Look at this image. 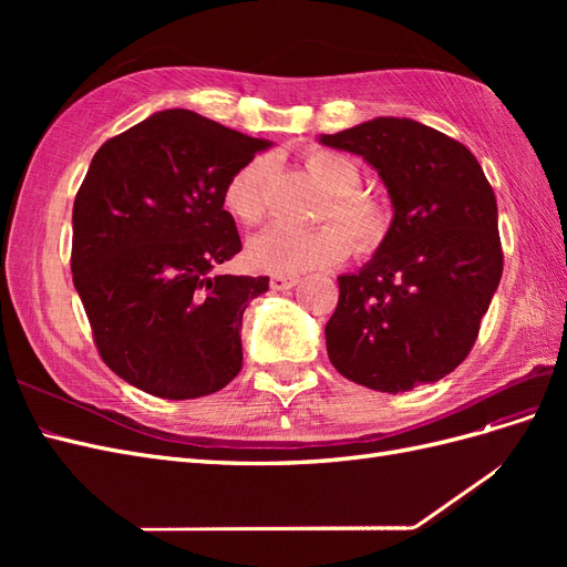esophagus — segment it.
Listing matches in <instances>:
<instances>
[{
    "label": "esophagus",
    "mask_w": 567,
    "mask_h": 567,
    "mask_svg": "<svg viewBox=\"0 0 567 567\" xmlns=\"http://www.w3.org/2000/svg\"><path fill=\"white\" fill-rule=\"evenodd\" d=\"M298 281H300L298 277H286V274H274V277L269 279V286H271L274 290H288V288H293Z\"/></svg>",
    "instance_id": "1"
}]
</instances>
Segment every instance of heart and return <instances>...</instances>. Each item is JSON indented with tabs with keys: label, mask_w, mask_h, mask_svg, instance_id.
I'll use <instances>...</instances> for the list:
<instances>
[{
	"label": "heart",
	"mask_w": 567,
	"mask_h": 567,
	"mask_svg": "<svg viewBox=\"0 0 567 567\" xmlns=\"http://www.w3.org/2000/svg\"><path fill=\"white\" fill-rule=\"evenodd\" d=\"M305 165L312 177L331 194L319 219L336 221L315 229L271 227L255 236L248 257L255 267L274 274H300L317 267H333L346 260L352 244L359 252L379 250L392 227L388 205L373 194L359 192L362 169L350 158L333 151H310ZM267 175L269 163L252 158L241 165L221 188L227 213L246 227L260 225L267 215ZM341 227L338 228L337 225Z\"/></svg>",
	"instance_id": "obj_1"
}]
</instances>
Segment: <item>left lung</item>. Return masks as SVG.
<instances>
[{"label":"left lung","mask_w":567,"mask_h":567,"mask_svg":"<svg viewBox=\"0 0 567 567\" xmlns=\"http://www.w3.org/2000/svg\"><path fill=\"white\" fill-rule=\"evenodd\" d=\"M319 142L379 169L394 208L373 260L338 279L326 323L331 364L392 394L444 379L473 350L504 269L483 167L461 142L409 117H375Z\"/></svg>","instance_id":"1"}]
</instances>
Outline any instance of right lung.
I'll list each match as a JSON object with an SVG mask.
<instances>
[{
  "mask_svg": "<svg viewBox=\"0 0 567 567\" xmlns=\"http://www.w3.org/2000/svg\"><path fill=\"white\" fill-rule=\"evenodd\" d=\"M269 142L173 109L101 146L73 205V284L120 379L163 400L241 371V319L269 277L213 269L241 250L221 188Z\"/></svg>",
  "mask_w": 567,
  "mask_h": 567,
  "instance_id": "add662e5",
  "label": "right lung"
}]
</instances>
